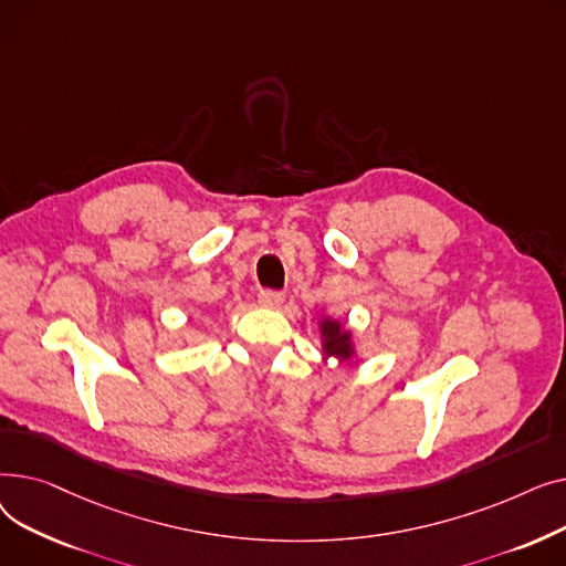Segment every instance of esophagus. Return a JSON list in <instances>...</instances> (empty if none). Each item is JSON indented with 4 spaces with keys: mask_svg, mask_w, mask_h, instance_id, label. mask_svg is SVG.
Here are the masks:
<instances>
[{
    "mask_svg": "<svg viewBox=\"0 0 566 566\" xmlns=\"http://www.w3.org/2000/svg\"><path fill=\"white\" fill-rule=\"evenodd\" d=\"M284 301V293L282 291H275V289H263L259 293V305L263 307H280Z\"/></svg>",
    "mask_w": 566,
    "mask_h": 566,
    "instance_id": "esophagus-1",
    "label": "esophagus"
}]
</instances>
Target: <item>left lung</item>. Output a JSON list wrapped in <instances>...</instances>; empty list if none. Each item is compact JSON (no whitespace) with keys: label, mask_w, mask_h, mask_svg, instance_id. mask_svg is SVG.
<instances>
[{"label":"left lung","mask_w":566,"mask_h":566,"mask_svg":"<svg viewBox=\"0 0 566 566\" xmlns=\"http://www.w3.org/2000/svg\"><path fill=\"white\" fill-rule=\"evenodd\" d=\"M323 337H325V353H333L337 358H350V335L342 333L335 321L323 323Z\"/></svg>","instance_id":"obj_1"}]
</instances>
